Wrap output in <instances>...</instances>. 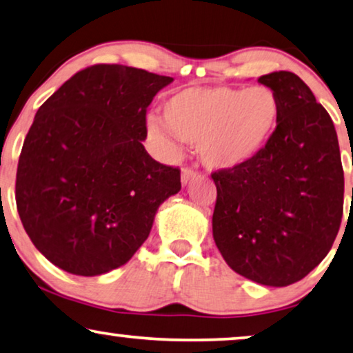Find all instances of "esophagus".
<instances>
[{
	"instance_id": "1",
	"label": "esophagus",
	"mask_w": 353,
	"mask_h": 353,
	"mask_svg": "<svg viewBox=\"0 0 353 353\" xmlns=\"http://www.w3.org/2000/svg\"><path fill=\"white\" fill-rule=\"evenodd\" d=\"M198 177H201V174H200V172L193 171V170H190V168H183V170H182V174H181V181H182V185H183V187H185L188 182H190V181H193V179H198Z\"/></svg>"
}]
</instances>
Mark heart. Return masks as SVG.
Returning <instances> with one entry per match:
<instances>
[{"mask_svg": "<svg viewBox=\"0 0 353 353\" xmlns=\"http://www.w3.org/2000/svg\"><path fill=\"white\" fill-rule=\"evenodd\" d=\"M280 115V97L269 86H192L163 105L166 128L198 145L203 165L212 171H233L254 160L274 136ZM148 129L161 134L163 126L150 121Z\"/></svg>", "mask_w": 353, "mask_h": 353, "instance_id": "obj_1", "label": "heart"}]
</instances>
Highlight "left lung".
Here are the masks:
<instances>
[{
	"instance_id": "left-lung-1",
	"label": "left lung",
	"mask_w": 353,
	"mask_h": 353,
	"mask_svg": "<svg viewBox=\"0 0 353 353\" xmlns=\"http://www.w3.org/2000/svg\"><path fill=\"white\" fill-rule=\"evenodd\" d=\"M278 94L281 115L248 165L217 171L212 236L232 270L265 286L309 275L330 252L344 208V171L331 117L291 72L257 79Z\"/></svg>"
}]
</instances>
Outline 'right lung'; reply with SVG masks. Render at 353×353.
Instances as JSON below:
<instances>
[{
    "instance_id": "add662e5",
    "label": "right lung",
    "mask_w": 353,
    "mask_h": 353,
    "mask_svg": "<svg viewBox=\"0 0 353 353\" xmlns=\"http://www.w3.org/2000/svg\"><path fill=\"white\" fill-rule=\"evenodd\" d=\"M171 77L92 65L34 115L19 158L16 203L27 235L59 269L96 276L125 265L181 171L148 155L145 115Z\"/></svg>"
}]
</instances>
